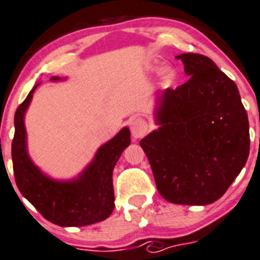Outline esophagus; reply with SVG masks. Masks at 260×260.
<instances>
[{
    "instance_id": "esophagus-1",
    "label": "esophagus",
    "mask_w": 260,
    "mask_h": 260,
    "mask_svg": "<svg viewBox=\"0 0 260 260\" xmlns=\"http://www.w3.org/2000/svg\"><path fill=\"white\" fill-rule=\"evenodd\" d=\"M149 131V125L144 119H135L131 124V132H132L133 138H141Z\"/></svg>"
}]
</instances>
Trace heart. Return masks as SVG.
Returning a JSON list of instances; mask_svg holds the SVG:
<instances>
[{
    "label": "heart",
    "mask_w": 260,
    "mask_h": 260,
    "mask_svg": "<svg viewBox=\"0 0 260 260\" xmlns=\"http://www.w3.org/2000/svg\"><path fill=\"white\" fill-rule=\"evenodd\" d=\"M163 78H164V82H166V83H169V82L174 78L173 70L169 69V68H167V69L163 72Z\"/></svg>",
    "instance_id": "obj_1"
}]
</instances>
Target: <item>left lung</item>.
I'll use <instances>...</instances> for the list:
<instances>
[{"instance_id": "8db88e82", "label": "left lung", "mask_w": 260, "mask_h": 260, "mask_svg": "<svg viewBox=\"0 0 260 260\" xmlns=\"http://www.w3.org/2000/svg\"><path fill=\"white\" fill-rule=\"evenodd\" d=\"M186 83L157 96L161 127L140 145L167 201L208 205L222 198L246 164L249 120L239 89L209 57L182 53Z\"/></svg>"}]
</instances>
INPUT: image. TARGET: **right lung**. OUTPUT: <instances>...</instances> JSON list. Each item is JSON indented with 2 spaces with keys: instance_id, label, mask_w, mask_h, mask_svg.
<instances>
[{
  "instance_id": "1",
  "label": "right lung",
  "mask_w": 260,
  "mask_h": 260,
  "mask_svg": "<svg viewBox=\"0 0 260 260\" xmlns=\"http://www.w3.org/2000/svg\"><path fill=\"white\" fill-rule=\"evenodd\" d=\"M36 88L37 86L18 106L14 116L15 135L11 156L19 191L53 224L79 227L106 219L114 209L113 169L123 150L129 145V129L123 128L111 141L101 146L91 166L78 179L52 181L33 166L26 154L24 113Z\"/></svg>"
}]
</instances>
